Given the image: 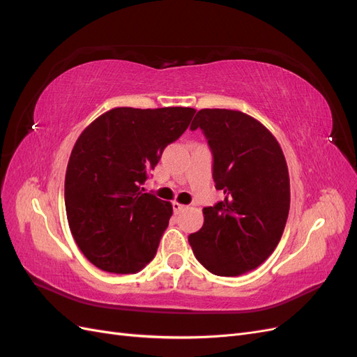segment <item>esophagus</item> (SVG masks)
Returning <instances> with one entry per match:
<instances>
[{"mask_svg": "<svg viewBox=\"0 0 357 357\" xmlns=\"http://www.w3.org/2000/svg\"><path fill=\"white\" fill-rule=\"evenodd\" d=\"M185 207H186V205H183V204H178L177 201H174V202H172V210H174L176 213H180L181 210H185Z\"/></svg>", "mask_w": 357, "mask_h": 357, "instance_id": "34e87169", "label": "esophagus"}]
</instances>
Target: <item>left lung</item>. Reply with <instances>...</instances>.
Masks as SVG:
<instances>
[{"instance_id":"left-lung-1","label":"left lung","mask_w":357,"mask_h":357,"mask_svg":"<svg viewBox=\"0 0 357 357\" xmlns=\"http://www.w3.org/2000/svg\"><path fill=\"white\" fill-rule=\"evenodd\" d=\"M198 128L225 199L202 210L204 225L189 244L210 273L241 275L264 264L283 235L290 207L286 159L275 137L243 112L202 109L190 125Z\"/></svg>"}]
</instances>
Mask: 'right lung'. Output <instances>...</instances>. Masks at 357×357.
I'll list each match as a JSON object with an SVG mask.
<instances>
[{
    "label": "right lung",
    "instance_id": "right-lung-1",
    "mask_svg": "<svg viewBox=\"0 0 357 357\" xmlns=\"http://www.w3.org/2000/svg\"><path fill=\"white\" fill-rule=\"evenodd\" d=\"M195 112L117 107L77 138L67 165L66 210L75 243L96 268L134 274L155 257L172 205L144 193L143 185Z\"/></svg>",
    "mask_w": 357,
    "mask_h": 357
}]
</instances>
